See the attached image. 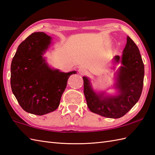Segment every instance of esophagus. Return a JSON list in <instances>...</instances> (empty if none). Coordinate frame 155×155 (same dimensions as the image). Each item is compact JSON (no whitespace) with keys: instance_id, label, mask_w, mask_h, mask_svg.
I'll use <instances>...</instances> for the list:
<instances>
[{"instance_id":"34e87169","label":"esophagus","mask_w":155,"mask_h":155,"mask_svg":"<svg viewBox=\"0 0 155 155\" xmlns=\"http://www.w3.org/2000/svg\"><path fill=\"white\" fill-rule=\"evenodd\" d=\"M87 72V70H86V69L83 68L79 69V73H80V74L81 75H82L86 74Z\"/></svg>"}]
</instances>
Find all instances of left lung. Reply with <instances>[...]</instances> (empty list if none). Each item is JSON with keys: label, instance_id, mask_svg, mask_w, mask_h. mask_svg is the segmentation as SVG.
<instances>
[{"label": "left lung", "instance_id": "1", "mask_svg": "<svg viewBox=\"0 0 155 155\" xmlns=\"http://www.w3.org/2000/svg\"><path fill=\"white\" fill-rule=\"evenodd\" d=\"M121 63L115 73V95L105 91L96 92L87 77L84 76V93L89 110L108 118L117 119L125 115L135 105L141 95L145 69L140 51L130 37L121 56L113 58V64Z\"/></svg>", "mask_w": 155, "mask_h": 155}]
</instances>
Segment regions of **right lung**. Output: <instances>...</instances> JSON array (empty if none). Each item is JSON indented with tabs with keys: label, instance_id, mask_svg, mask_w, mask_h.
Returning <instances> with one entry per match:
<instances>
[{
	"label": "right lung",
	"instance_id": "right-lung-1",
	"mask_svg": "<svg viewBox=\"0 0 155 155\" xmlns=\"http://www.w3.org/2000/svg\"><path fill=\"white\" fill-rule=\"evenodd\" d=\"M51 44L44 32H34L20 44L14 56L10 85L20 107L31 114L43 115L55 111L66 87L68 73L51 68L43 56Z\"/></svg>",
	"mask_w": 155,
	"mask_h": 155
}]
</instances>
